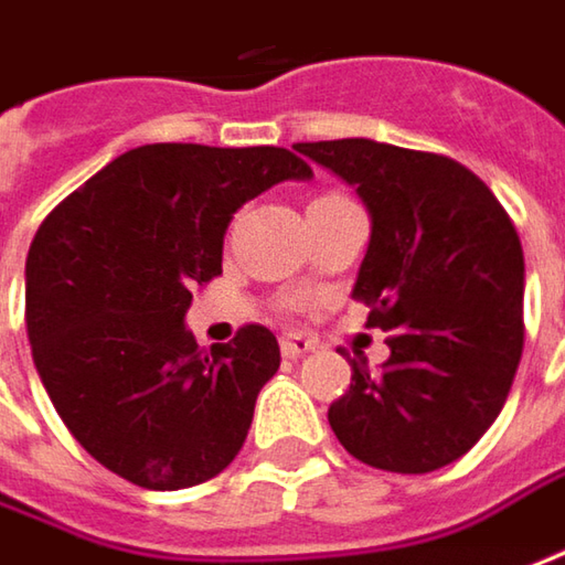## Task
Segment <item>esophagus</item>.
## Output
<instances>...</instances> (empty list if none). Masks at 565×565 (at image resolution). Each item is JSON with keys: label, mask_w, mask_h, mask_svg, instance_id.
Instances as JSON below:
<instances>
[{"label": "esophagus", "mask_w": 565, "mask_h": 565, "mask_svg": "<svg viewBox=\"0 0 565 565\" xmlns=\"http://www.w3.org/2000/svg\"><path fill=\"white\" fill-rule=\"evenodd\" d=\"M309 351H316V341L309 334H303V331H290V334L281 338V354L290 356V360L309 354Z\"/></svg>", "instance_id": "34e87169"}]
</instances>
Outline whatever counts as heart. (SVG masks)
I'll use <instances>...</instances> for the list:
<instances>
[{
  "mask_svg": "<svg viewBox=\"0 0 565 565\" xmlns=\"http://www.w3.org/2000/svg\"><path fill=\"white\" fill-rule=\"evenodd\" d=\"M322 199H334V195H322ZM316 202H319V199H316Z\"/></svg>",
  "mask_w": 565,
  "mask_h": 565,
  "instance_id": "heart-1",
  "label": "heart"
}]
</instances>
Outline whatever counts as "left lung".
I'll return each instance as SVG.
<instances>
[{"label": "left lung", "instance_id": "obj_1", "mask_svg": "<svg viewBox=\"0 0 565 565\" xmlns=\"http://www.w3.org/2000/svg\"><path fill=\"white\" fill-rule=\"evenodd\" d=\"M294 148L354 185L370 211L351 297L370 307L366 326L392 331L380 370L348 356L354 376L331 402V429L370 468H446L500 417L522 360L519 234L483 180L452 158L370 138Z\"/></svg>", "mask_w": 565, "mask_h": 565}]
</instances>
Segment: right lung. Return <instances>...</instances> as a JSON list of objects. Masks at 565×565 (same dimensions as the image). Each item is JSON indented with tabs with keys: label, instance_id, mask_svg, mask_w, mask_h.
Here are the masks:
<instances>
[{
	"label": "right lung",
	"instance_id": "1",
	"mask_svg": "<svg viewBox=\"0 0 565 565\" xmlns=\"http://www.w3.org/2000/svg\"><path fill=\"white\" fill-rule=\"evenodd\" d=\"M309 177L307 160L271 145H141L40 224L24 265L34 366L62 424L113 475L183 490L243 449L281 366L278 338L243 326L202 351L185 309L221 275L236 211Z\"/></svg>",
	"mask_w": 565,
	"mask_h": 565
}]
</instances>
